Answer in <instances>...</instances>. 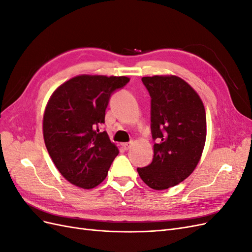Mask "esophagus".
Instances as JSON below:
<instances>
[{
  "label": "esophagus",
  "mask_w": 252,
  "mask_h": 252,
  "mask_svg": "<svg viewBox=\"0 0 252 252\" xmlns=\"http://www.w3.org/2000/svg\"><path fill=\"white\" fill-rule=\"evenodd\" d=\"M131 145H132V142H128V143H124L123 144V147H124V149L125 150H128L129 148L131 147Z\"/></svg>",
  "instance_id": "1"
}]
</instances>
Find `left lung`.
Wrapping results in <instances>:
<instances>
[{
  "mask_svg": "<svg viewBox=\"0 0 252 252\" xmlns=\"http://www.w3.org/2000/svg\"><path fill=\"white\" fill-rule=\"evenodd\" d=\"M151 97L154 159L138 172L145 184L168 189L187 179L199 163L206 141V112L201 97L177 75L144 77Z\"/></svg>",
  "mask_w": 252,
  "mask_h": 252,
  "instance_id": "1",
  "label": "left lung"
}]
</instances>
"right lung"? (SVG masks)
<instances>
[{
	"instance_id": "right-lung-1",
	"label": "right lung",
	"mask_w": 252,
	"mask_h": 252,
	"mask_svg": "<svg viewBox=\"0 0 252 252\" xmlns=\"http://www.w3.org/2000/svg\"><path fill=\"white\" fill-rule=\"evenodd\" d=\"M129 82L127 77L82 74L59 86L43 117V135L48 154L71 184L91 189L107 177L119 155L106 131L105 111L110 96Z\"/></svg>"
}]
</instances>
